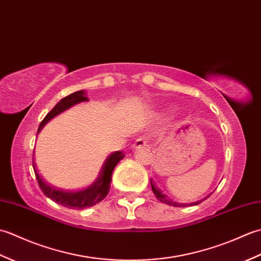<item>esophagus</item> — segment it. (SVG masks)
Returning a JSON list of instances; mask_svg holds the SVG:
<instances>
[{
  "label": "esophagus",
  "instance_id": "1",
  "mask_svg": "<svg viewBox=\"0 0 261 261\" xmlns=\"http://www.w3.org/2000/svg\"><path fill=\"white\" fill-rule=\"evenodd\" d=\"M147 143H148L147 138L146 137H140L135 141L134 146H132V147H134V150H139V149H141V148H145L147 146Z\"/></svg>",
  "mask_w": 261,
  "mask_h": 261
}]
</instances>
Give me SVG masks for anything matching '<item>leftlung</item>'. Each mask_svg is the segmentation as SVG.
Returning <instances> with one entry per match:
<instances>
[{"instance_id": "obj_1", "label": "left lung", "mask_w": 261, "mask_h": 261, "mask_svg": "<svg viewBox=\"0 0 261 261\" xmlns=\"http://www.w3.org/2000/svg\"><path fill=\"white\" fill-rule=\"evenodd\" d=\"M150 184H151V188H152V192L154 195H156V197L158 198V201H160L162 203H165L167 205H170V206H175V207H185L187 206V204H180V203H177L175 201H173V199H170L169 197H167V195H165V194H163V192L159 190V188H157L156 186H154V184L152 182V180L150 179ZM210 196V195H208ZM207 196V197H208ZM201 202V201H199ZM199 202H195L193 204H190V205H197L199 204Z\"/></svg>"}]
</instances>
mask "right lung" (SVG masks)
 I'll list each match as a JSON object with an SVG mask.
<instances>
[{"label":"right lung","mask_w":261,"mask_h":261,"mask_svg":"<svg viewBox=\"0 0 261 261\" xmlns=\"http://www.w3.org/2000/svg\"><path fill=\"white\" fill-rule=\"evenodd\" d=\"M85 91H77L70 95L66 96L60 99V101L55 105V108L49 112L45 119L41 121L40 125L38 127V134L42 130L47 122L50 121L55 116L60 114L64 111L68 110L69 108L74 107V105L79 104L81 102H87L88 98L86 97ZM124 158V154L122 151H115L109 154L108 158L102 166L101 170H99L96 178L94 179L90 185L82 190L76 191H69V190H62V188L55 187L51 184H49L42 177L38 174V171L35 167V162H32L33 170H35L36 178L38 180L39 187L47 197L53 199L59 205H63L65 207L74 208V210H83L94 206V205L102 202L103 199L107 197L110 192L111 186V176H112L113 169L115 166L118 165L120 160Z\"/></svg>","instance_id":"obj_1"}]
</instances>
